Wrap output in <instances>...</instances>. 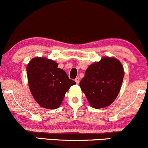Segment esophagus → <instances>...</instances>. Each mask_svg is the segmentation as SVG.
Returning a JSON list of instances; mask_svg holds the SVG:
<instances>
[{"instance_id": "obj_1", "label": "esophagus", "mask_w": 148, "mask_h": 148, "mask_svg": "<svg viewBox=\"0 0 148 148\" xmlns=\"http://www.w3.org/2000/svg\"><path fill=\"white\" fill-rule=\"evenodd\" d=\"M75 81H76V84H79V81H80V79H79V77L76 78V79H75Z\"/></svg>"}]
</instances>
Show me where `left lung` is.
Segmentation results:
<instances>
[{
    "label": "left lung",
    "mask_w": 148,
    "mask_h": 148,
    "mask_svg": "<svg viewBox=\"0 0 148 148\" xmlns=\"http://www.w3.org/2000/svg\"><path fill=\"white\" fill-rule=\"evenodd\" d=\"M124 75V68L118 59L103 57L88 67L79 86L92 108H104L118 97Z\"/></svg>",
    "instance_id": "obj_1"
}]
</instances>
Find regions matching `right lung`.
Returning a JSON list of instances; mask_svg holds the SVG:
<instances>
[{
	"instance_id": "add662e5",
	"label": "right lung",
	"mask_w": 148,
	"mask_h": 148,
	"mask_svg": "<svg viewBox=\"0 0 148 148\" xmlns=\"http://www.w3.org/2000/svg\"><path fill=\"white\" fill-rule=\"evenodd\" d=\"M58 65L56 61L51 59L35 57L26 67L32 95L40 106L48 109L59 108L65 93L76 84Z\"/></svg>"
}]
</instances>
